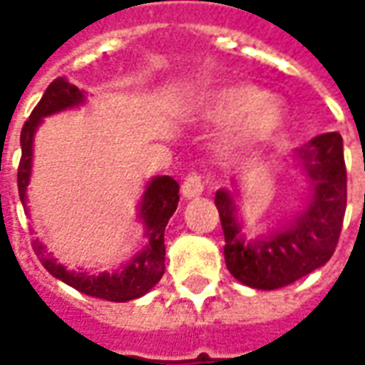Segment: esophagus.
Here are the masks:
<instances>
[{"instance_id": "esophagus-1", "label": "esophagus", "mask_w": 365, "mask_h": 365, "mask_svg": "<svg viewBox=\"0 0 365 365\" xmlns=\"http://www.w3.org/2000/svg\"><path fill=\"white\" fill-rule=\"evenodd\" d=\"M182 193L185 199L199 197L203 193V180L199 174L185 175V180L182 183Z\"/></svg>"}]
</instances>
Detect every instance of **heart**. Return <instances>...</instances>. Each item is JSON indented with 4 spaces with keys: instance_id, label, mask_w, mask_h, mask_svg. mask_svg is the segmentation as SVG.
Returning a JSON list of instances; mask_svg holds the SVG:
<instances>
[{
    "instance_id": "heart-1",
    "label": "heart",
    "mask_w": 365,
    "mask_h": 365,
    "mask_svg": "<svg viewBox=\"0 0 365 365\" xmlns=\"http://www.w3.org/2000/svg\"><path fill=\"white\" fill-rule=\"evenodd\" d=\"M193 113L211 123H232L221 140V150L227 154L269 143L287 120L282 99L266 96L254 83H235L209 91L195 101Z\"/></svg>"
}]
</instances>
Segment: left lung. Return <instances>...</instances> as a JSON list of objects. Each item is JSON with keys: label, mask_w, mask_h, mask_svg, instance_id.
Listing matches in <instances>:
<instances>
[{"label": "left lung", "mask_w": 365, "mask_h": 365, "mask_svg": "<svg viewBox=\"0 0 365 365\" xmlns=\"http://www.w3.org/2000/svg\"><path fill=\"white\" fill-rule=\"evenodd\" d=\"M311 197L289 225L268 237L248 238L237 217L235 195L219 190L215 205L225 232V262L238 282L254 289H279L324 266L334 254L346 211L342 136L324 133L295 150Z\"/></svg>", "instance_id": "1"}]
</instances>
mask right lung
<instances>
[{
	"label": "right lung",
	"instance_id": "1",
	"mask_svg": "<svg viewBox=\"0 0 365 365\" xmlns=\"http://www.w3.org/2000/svg\"><path fill=\"white\" fill-rule=\"evenodd\" d=\"M86 101V93L70 83L66 78H56L46 88L44 96L36 105L27 123L21 130V162L17 170V187L23 207L27 209V185L31 180L33 168V140L38 125L44 117L54 113L72 109ZM180 201V185L170 175H156L148 182L138 203V217L144 227L143 250L133 256V260L125 262L113 272L101 274H88V272H72L46 254V246L36 238L33 240L36 256L41 258L43 266L60 282L68 283L70 287L82 291L86 295L115 303H125L130 299H138L160 282L164 275V258H166V245H164V230L170 217L175 213Z\"/></svg>",
	"mask_w": 365,
	"mask_h": 365
}]
</instances>
